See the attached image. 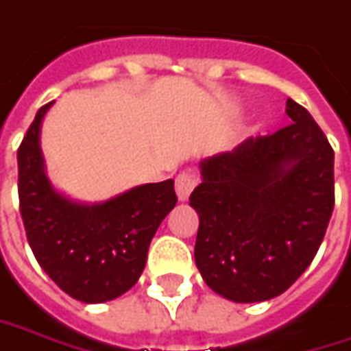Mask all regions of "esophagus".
Listing matches in <instances>:
<instances>
[{"instance_id": "34e87169", "label": "esophagus", "mask_w": 351, "mask_h": 351, "mask_svg": "<svg viewBox=\"0 0 351 351\" xmlns=\"http://www.w3.org/2000/svg\"><path fill=\"white\" fill-rule=\"evenodd\" d=\"M196 176L191 175V173H180V175L176 176L175 180V189H176V196H178V200H189V196H191V192L194 191V186H196Z\"/></svg>"}]
</instances>
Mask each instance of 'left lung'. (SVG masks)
Here are the masks:
<instances>
[{
	"mask_svg": "<svg viewBox=\"0 0 351 351\" xmlns=\"http://www.w3.org/2000/svg\"><path fill=\"white\" fill-rule=\"evenodd\" d=\"M291 125L200 162L191 194L200 226L194 261L234 302L279 297L313 263L334 210V149L302 106Z\"/></svg>",
	"mask_w": 351,
	"mask_h": 351,
	"instance_id": "obj_1",
	"label": "left lung"
}]
</instances>
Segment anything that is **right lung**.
<instances>
[{"label":"right lung","mask_w":351,"mask_h":351,"mask_svg":"<svg viewBox=\"0 0 351 351\" xmlns=\"http://www.w3.org/2000/svg\"><path fill=\"white\" fill-rule=\"evenodd\" d=\"M43 106L17 151L19 210L38 265L66 295L88 304L121 297L141 277L149 243L175 208V180L141 184L99 204L54 191L38 145Z\"/></svg>","instance_id":"obj_1"}]
</instances>
